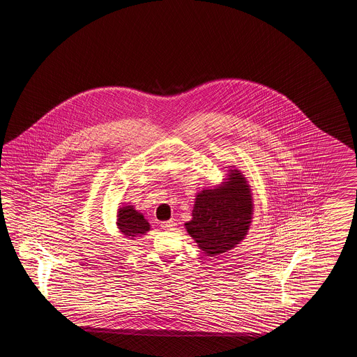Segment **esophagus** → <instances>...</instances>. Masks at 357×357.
I'll return each mask as SVG.
<instances>
[{
    "label": "esophagus",
    "mask_w": 357,
    "mask_h": 357,
    "mask_svg": "<svg viewBox=\"0 0 357 357\" xmlns=\"http://www.w3.org/2000/svg\"><path fill=\"white\" fill-rule=\"evenodd\" d=\"M160 227L163 229H174L176 227V222L172 220H165V222L160 223Z\"/></svg>",
    "instance_id": "obj_1"
}]
</instances>
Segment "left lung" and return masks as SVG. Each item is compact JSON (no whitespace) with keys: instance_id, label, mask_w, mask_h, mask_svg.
Returning a JSON list of instances; mask_svg holds the SVG:
<instances>
[{"instance_id":"8db88e82","label":"left lung","mask_w":357,"mask_h":357,"mask_svg":"<svg viewBox=\"0 0 357 357\" xmlns=\"http://www.w3.org/2000/svg\"><path fill=\"white\" fill-rule=\"evenodd\" d=\"M251 205L249 186L235 169L222 188L197 195L192 220L185 226L199 248L214 257L243 240L250 225Z\"/></svg>"}]
</instances>
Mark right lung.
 <instances>
[{
	"label": "right lung",
	"instance_id": "right-lung-1",
	"mask_svg": "<svg viewBox=\"0 0 357 357\" xmlns=\"http://www.w3.org/2000/svg\"><path fill=\"white\" fill-rule=\"evenodd\" d=\"M117 217V226L125 236L137 237L149 229V223L144 220V215L137 213L131 205L121 208Z\"/></svg>",
	"mask_w": 357,
	"mask_h": 357
}]
</instances>
